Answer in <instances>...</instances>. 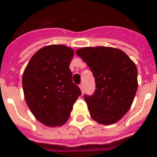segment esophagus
<instances>
[{"instance_id": "1", "label": "esophagus", "mask_w": 157, "mask_h": 157, "mask_svg": "<svg viewBox=\"0 0 157 157\" xmlns=\"http://www.w3.org/2000/svg\"><path fill=\"white\" fill-rule=\"evenodd\" d=\"M79 88H80L81 91L83 92V91H84V89H85V87H84V84H83V83L79 85Z\"/></svg>"}]
</instances>
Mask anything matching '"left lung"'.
<instances>
[{
	"mask_svg": "<svg viewBox=\"0 0 157 157\" xmlns=\"http://www.w3.org/2000/svg\"><path fill=\"white\" fill-rule=\"evenodd\" d=\"M76 54L95 79V91L84 95L92 119L111 124L130 110L137 90V69L123 51L112 47H84Z\"/></svg>",
	"mask_w": 157,
	"mask_h": 157,
	"instance_id": "1",
	"label": "left lung"
}]
</instances>
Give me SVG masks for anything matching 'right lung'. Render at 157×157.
I'll return each instance as SVG.
<instances>
[{
  "label": "right lung",
  "instance_id": "1",
  "mask_svg": "<svg viewBox=\"0 0 157 157\" xmlns=\"http://www.w3.org/2000/svg\"><path fill=\"white\" fill-rule=\"evenodd\" d=\"M72 56L73 50L66 46L43 47L31 58L23 73L27 105L37 119L47 126L65 124L81 95L69 68Z\"/></svg>",
  "mask_w": 157,
  "mask_h": 157
}]
</instances>
